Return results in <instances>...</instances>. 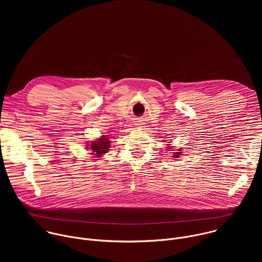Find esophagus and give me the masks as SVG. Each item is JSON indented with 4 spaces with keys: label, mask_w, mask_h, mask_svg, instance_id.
I'll list each match as a JSON object with an SVG mask.
<instances>
[{
    "label": "esophagus",
    "mask_w": 262,
    "mask_h": 262,
    "mask_svg": "<svg viewBox=\"0 0 262 262\" xmlns=\"http://www.w3.org/2000/svg\"><path fill=\"white\" fill-rule=\"evenodd\" d=\"M138 125H140V124H138ZM141 127H142V126H141Z\"/></svg>",
    "instance_id": "34e87169"
}]
</instances>
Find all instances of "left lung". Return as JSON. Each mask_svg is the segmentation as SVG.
<instances>
[{
	"mask_svg": "<svg viewBox=\"0 0 262 262\" xmlns=\"http://www.w3.org/2000/svg\"><path fill=\"white\" fill-rule=\"evenodd\" d=\"M168 149H170V148H172V147H167ZM177 152H173L174 154V156H172L173 158H175V159H177V158H179V156H181L182 155V152L180 151V150H182V149H177ZM169 151H171V150H169Z\"/></svg>",
	"mask_w": 262,
	"mask_h": 262,
	"instance_id": "obj_1",
	"label": "left lung"
}]
</instances>
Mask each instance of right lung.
I'll return each mask as SVG.
<instances>
[{
    "label": "right lung",
    "instance_id": "add662e5",
    "mask_svg": "<svg viewBox=\"0 0 262 262\" xmlns=\"http://www.w3.org/2000/svg\"><path fill=\"white\" fill-rule=\"evenodd\" d=\"M108 139L110 138L102 136L98 140L92 141L90 144V147H87L90 149V150H92L91 155L96 156L94 158H99V157H101V155L106 154L108 151V148L111 147V145H110L111 141ZM87 146H89V145H87Z\"/></svg>",
    "mask_w": 262,
    "mask_h": 262
}]
</instances>
